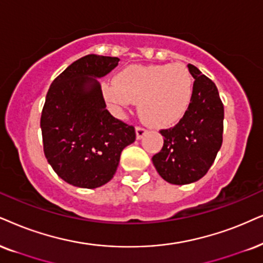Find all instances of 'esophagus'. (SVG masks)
Segmentation results:
<instances>
[{
	"mask_svg": "<svg viewBox=\"0 0 263 263\" xmlns=\"http://www.w3.org/2000/svg\"><path fill=\"white\" fill-rule=\"evenodd\" d=\"M145 134H147V129L144 127H142V126H137V127H136V136H137V139L143 138V136Z\"/></svg>",
	"mask_w": 263,
	"mask_h": 263,
	"instance_id": "esophagus-1",
	"label": "esophagus"
}]
</instances>
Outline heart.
I'll return each mask as SVG.
<instances>
[{
	"label": "heart",
	"mask_w": 263,
	"mask_h": 263,
	"mask_svg": "<svg viewBox=\"0 0 263 263\" xmlns=\"http://www.w3.org/2000/svg\"><path fill=\"white\" fill-rule=\"evenodd\" d=\"M102 92L116 109L138 103L143 120L162 128L175 125L188 110L193 78L183 63L129 65L115 75L114 85H103Z\"/></svg>",
	"instance_id": "b5f03b06"
}]
</instances>
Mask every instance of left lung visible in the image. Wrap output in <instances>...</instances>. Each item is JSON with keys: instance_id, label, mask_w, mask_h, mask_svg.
<instances>
[{"instance_id": "left-lung-1", "label": "left lung", "mask_w": 263, "mask_h": 263, "mask_svg": "<svg viewBox=\"0 0 263 263\" xmlns=\"http://www.w3.org/2000/svg\"><path fill=\"white\" fill-rule=\"evenodd\" d=\"M192 101L174 127L161 129L164 145L152 158L158 174L172 184H188L204 177L222 145L224 109L217 87L197 66Z\"/></svg>"}]
</instances>
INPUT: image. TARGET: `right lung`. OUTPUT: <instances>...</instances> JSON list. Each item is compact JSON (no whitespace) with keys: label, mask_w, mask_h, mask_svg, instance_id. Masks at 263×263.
I'll use <instances>...</instances> for the list:
<instances>
[{"label":"right lung","mask_w":263,"mask_h":263,"mask_svg":"<svg viewBox=\"0 0 263 263\" xmlns=\"http://www.w3.org/2000/svg\"><path fill=\"white\" fill-rule=\"evenodd\" d=\"M116 57L88 54L54 79L41 114L45 156L62 179L93 189L114 177L121 152L135 142L134 126L115 119L95 78L118 65Z\"/></svg>","instance_id":"obj_1"}]
</instances>
